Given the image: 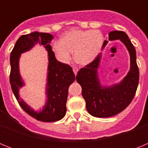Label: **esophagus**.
Here are the masks:
<instances>
[{
	"label": "esophagus",
	"instance_id": "esophagus-1",
	"mask_svg": "<svg viewBox=\"0 0 148 148\" xmlns=\"http://www.w3.org/2000/svg\"><path fill=\"white\" fill-rule=\"evenodd\" d=\"M78 68H76V67L73 68V72H74V73H75V75H77V73H78Z\"/></svg>",
	"mask_w": 148,
	"mask_h": 148
}]
</instances>
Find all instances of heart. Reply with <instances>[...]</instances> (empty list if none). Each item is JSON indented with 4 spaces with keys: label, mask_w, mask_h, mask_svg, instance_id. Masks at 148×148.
Wrapping results in <instances>:
<instances>
[{
    "label": "heart",
    "mask_w": 148,
    "mask_h": 148,
    "mask_svg": "<svg viewBox=\"0 0 148 148\" xmlns=\"http://www.w3.org/2000/svg\"><path fill=\"white\" fill-rule=\"evenodd\" d=\"M104 36L99 30L71 29L55 40L52 48L56 58L63 64H68L73 52L74 59L82 66L90 64L100 53Z\"/></svg>",
    "instance_id": "b5f03b06"
}]
</instances>
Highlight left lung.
I'll return each mask as SVG.
<instances>
[{"instance_id": "left-lung-1", "label": "left lung", "mask_w": 148, "mask_h": 148, "mask_svg": "<svg viewBox=\"0 0 148 148\" xmlns=\"http://www.w3.org/2000/svg\"><path fill=\"white\" fill-rule=\"evenodd\" d=\"M108 35L110 40H121L129 52L130 68L126 76L119 84L109 87L101 85L98 75L101 53L90 64L80 69L76 75L88 113L99 118L110 117L124 110L133 100L139 79L136 49L127 35L122 31H112ZM108 42L104 40L103 48Z\"/></svg>"}]
</instances>
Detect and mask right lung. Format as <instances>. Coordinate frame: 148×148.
Wrapping results in <instances>:
<instances>
[{
  "label": "right lung",
  "mask_w": 148,
  "mask_h": 148,
  "mask_svg": "<svg viewBox=\"0 0 148 148\" xmlns=\"http://www.w3.org/2000/svg\"><path fill=\"white\" fill-rule=\"evenodd\" d=\"M53 36L49 33L34 32L21 35L15 43L10 55V81L12 92L18 104L33 118L44 122L56 121L64 118L66 114V103L68 88L75 79V74L70 65L57 61L50 46ZM43 45L48 53V74L46 95L48 100L42 111H35L20 98L19 90L24 86L19 71L20 54L30 50L35 44Z\"/></svg>",
  "instance_id": "obj_1"
}]
</instances>
